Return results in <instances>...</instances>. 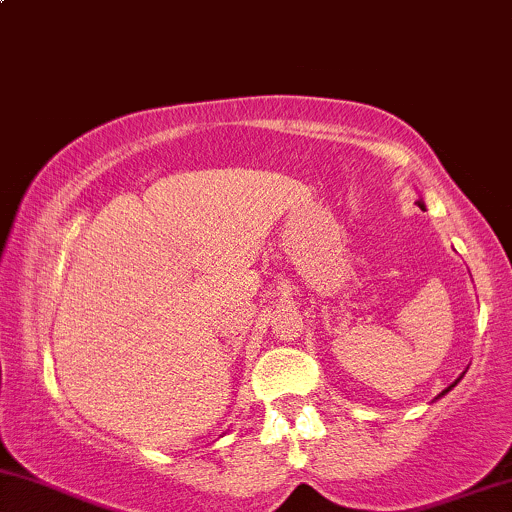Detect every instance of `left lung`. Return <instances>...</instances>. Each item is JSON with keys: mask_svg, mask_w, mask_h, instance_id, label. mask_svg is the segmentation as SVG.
<instances>
[{"mask_svg": "<svg viewBox=\"0 0 512 512\" xmlns=\"http://www.w3.org/2000/svg\"><path fill=\"white\" fill-rule=\"evenodd\" d=\"M418 206H420V208H422V211H425V201H422V199H418ZM463 375H465V372H463ZM463 375H460V377H458V380H456V382H453V384H451V387H446V389H444V391H441V394H439V396H437V399H441V396H444V394H449V391H451V389H453V387H456V384H458V382H460V380H463Z\"/></svg>", "mask_w": 512, "mask_h": 512, "instance_id": "left-lung-1", "label": "left lung"}]
</instances>
